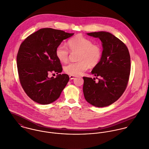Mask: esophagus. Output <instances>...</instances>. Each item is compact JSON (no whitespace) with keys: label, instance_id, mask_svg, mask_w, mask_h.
<instances>
[{"label":"esophagus","instance_id":"obj_1","mask_svg":"<svg viewBox=\"0 0 149 149\" xmlns=\"http://www.w3.org/2000/svg\"><path fill=\"white\" fill-rule=\"evenodd\" d=\"M75 77H76V76H73V75H70V76H69V78H70V80H73V79H74Z\"/></svg>","mask_w":149,"mask_h":149}]
</instances>
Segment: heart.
Instances as JSON below:
<instances>
[{
  "label": "heart",
  "instance_id": "b5f03b06",
  "mask_svg": "<svg viewBox=\"0 0 149 149\" xmlns=\"http://www.w3.org/2000/svg\"><path fill=\"white\" fill-rule=\"evenodd\" d=\"M68 46L70 51H79L77 63H72L64 67V71L70 75L78 76L81 74L89 66L95 67L99 63L102 55L100 47L92 41L78 34L68 41ZM69 51L63 44L59 45L56 50L57 58L61 63L68 60Z\"/></svg>",
  "mask_w": 149,
  "mask_h": 149
}]
</instances>
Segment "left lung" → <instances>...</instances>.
<instances>
[{
  "mask_svg": "<svg viewBox=\"0 0 149 149\" xmlns=\"http://www.w3.org/2000/svg\"><path fill=\"white\" fill-rule=\"evenodd\" d=\"M102 42L103 52L99 63L91 73L99 76L83 77L85 100L97 107L108 106L122 95L127 86L131 69L130 56L126 45L110 33L99 31L87 33Z\"/></svg>",
  "mask_w": 149,
  "mask_h": 149,
  "instance_id": "obj_1",
  "label": "left lung"
}]
</instances>
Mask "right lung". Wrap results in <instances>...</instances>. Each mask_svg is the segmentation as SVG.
<instances>
[{
    "label": "right lung",
    "instance_id": "obj_1",
    "mask_svg": "<svg viewBox=\"0 0 149 149\" xmlns=\"http://www.w3.org/2000/svg\"><path fill=\"white\" fill-rule=\"evenodd\" d=\"M74 33L52 28L40 29L22 43L17 57L19 81L27 96L35 102L49 104L56 101L69 81L66 74L56 78L48 74L63 70L56 55L57 47Z\"/></svg>",
    "mask_w": 149,
    "mask_h": 149
}]
</instances>
